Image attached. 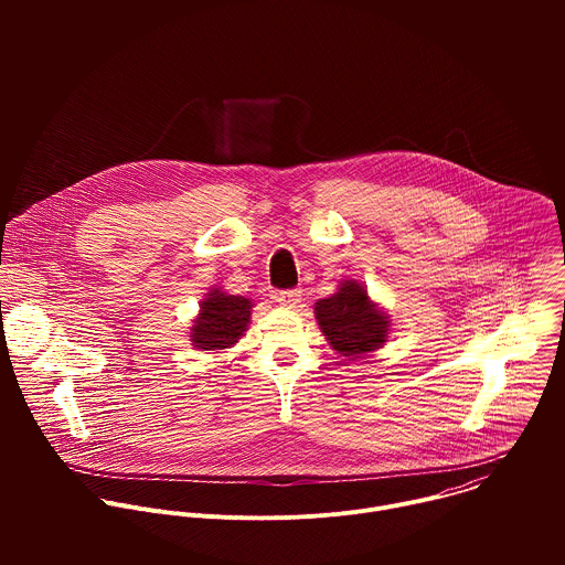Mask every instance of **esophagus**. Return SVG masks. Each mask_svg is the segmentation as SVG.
Here are the masks:
<instances>
[{
  "label": "esophagus",
  "instance_id": "obj_1",
  "mask_svg": "<svg viewBox=\"0 0 565 565\" xmlns=\"http://www.w3.org/2000/svg\"><path fill=\"white\" fill-rule=\"evenodd\" d=\"M275 299L286 308H297L301 303V290H281L275 295Z\"/></svg>",
  "mask_w": 565,
  "mask_h": 565
}]
</instances>
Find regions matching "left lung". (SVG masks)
I'll use <instances>...</instances> for the list:
<instances>
[{"label":"left lung","mask_w":565,"mask_h":565,"mask_svg":"<svg viewBox=\"0 0 565 565\" xmlns=\"http://www.w3.org/2000/svg\"><path fill=\"white\" fill-rule=\"evenodd\" d=\"M315 317L329 344L347 358H362L380 349L391 327L388 315L369 299L366 288L355 279L344 281L333 297L319 299Z\"/></svg>","instance_id":"1"}]
</instances>
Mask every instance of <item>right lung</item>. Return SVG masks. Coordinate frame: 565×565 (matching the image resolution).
Here are the masks:
<instances>
[{
	"mask_svg": "<svg viewBox=\"0 0 565 565\" xmlns=\"http://www.w3.org/2000/svg\"><path fill=\"white\" fill-rule=\"evenodd\" d=\"M250 308L253 301L246 297L227 295L218 288L207 292L190 333L192 344L201 351H221L232 347L248 327Z\"/></svg>",
	"mask_w": 565,
	"mask_h": 565,
	"instance_id": "obj_1",
	"label": "right lung"
}]
</instances>
